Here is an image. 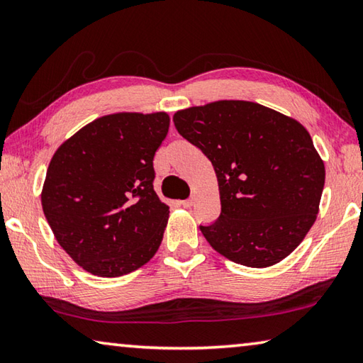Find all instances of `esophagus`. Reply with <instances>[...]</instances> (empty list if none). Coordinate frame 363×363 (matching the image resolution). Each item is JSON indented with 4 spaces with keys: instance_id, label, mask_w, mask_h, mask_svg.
Here are the masks:
<instances>
[{
    "instance_id": "esophagus-1",
    "label": "esophagus",
    "mask_w": 363,
    "mask_h": 363,
    "mask_svg": "<svg viewBox=\"0 0 363 363\" xmlns=\"http://www.w3.org/2000/svg\"><path fill=\"white\" fill-rule=\"evenodd\" d=\"M195 203V200H194V196H190V199H187V200H182L181 201V205L184 206V208H190Z\"/></svg>"
}]
</instances>
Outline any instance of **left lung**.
Instances as JSON below:
<instances>
[{"mask_svg":"<svg viewBox=\"0 0 363 363\" xmlns=\"http://www.w3.org/2000/svg\"><path fill=\"white\" fill-rule=\"evenodd\" d=\"M176 130L218 177L220 216L200 225L208 243L247 267L280 262L315 223L325 164L299 121L248 101L177 110Z\"/></svg>","mask_w":363,"mask_h":363,"instance_id":"left-lung-1","label":"left lung"}]
</instances>
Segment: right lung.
<instances>
[{
    "mask_svg": "<svg viewBox=\"0 0 363 363\" xmlns=\"http://www.w3.org/2000/svg\"><path fill=\"white\" fill-rule=\"evenodd\" d=\"M164 112H120L88 123L60 144L41 205L57 243L97 277H120L157 253L169 218L153 190V157L167 138Z\"/></svg>",
    "mask_w": 363,
    "mask_h": 363,
    "instance_id": "1",
    "label": "right lung"
}]
</instances>
